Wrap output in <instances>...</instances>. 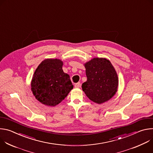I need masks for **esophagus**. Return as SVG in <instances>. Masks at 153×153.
<instances>
[{
  "label": "esophagus",
  "instance_id": "34e87169",
  "mask_svg": "<svg viewBox=\"0 0 153 153\" xmlns=\"http://www.w3.org/2000/svg\"><path fill=\"white\" fill-rule=\"evenodd\" d=\"M74 86H75V88H79V87L80 86V82L76 83L74 85Z\"/></svg>",
  "mask_w": 153,
  "mask_h": 153
}]
</instances>
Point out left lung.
<instances>
[{
    "mask_svg": "<svg viewBox=\"0 0 153 153\" xmlns=\"http://www.w3.org/2000/svg\"><path fill=\"white\" fill-rule=\"evenodd\" d=\"M83 65L87 80L82 84V88L86 96L98 104L111 99L117 91L119 80L110 61L95 57Z\"/></svg>",
    "mask_w": 153,
    "mask_h": 153,
    "instance_id": "8db88e82",
    "label": "left lung"
}]
</instances>
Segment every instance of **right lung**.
<instances>
[{"label": "right lung", "mask_w": 153, "mask_h": 153, "mask_svg": "<svg viewBox=\"0 0 153 153\" xmlns=\"http://www.w3.org/2000/svg\"><path fill=\"white\" fill-rule=\"evenodd\" d=\"M63 65L60 59H46L35 70L31 82V90L41 103L55 106L73 88L69 74L62 70Z\"/></svg>", "instance_id": "right-lung-1"}]
</instances>
